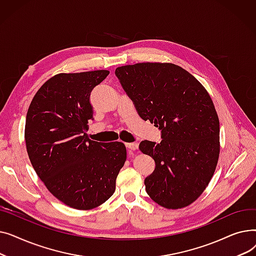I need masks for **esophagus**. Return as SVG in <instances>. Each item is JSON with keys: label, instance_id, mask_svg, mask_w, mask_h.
Here are the masks:
<instances>
[{"label": "esophagus", "instance_id": "1", "mask_svg": "<svg viewBox=\"0 0 256 256\" xmlns=\"http://www.w3.org/2000/svg\"><path fill=\"white\" fill-rule=\"evenodd\" d=\"M138 143H126V148L128 150V152H132V150H136L138 148Z\"/></svg>", "mask_w": 256, "mask_h": 256}]
</instances>
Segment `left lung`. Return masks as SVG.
Wrapping results in <instances>:
<instances>
[{"mask_svg":"<svg viewBox=\"0 0 256 256\" xmlns=\"http://www.w3.org/2000/svg\"><path fill=\"white\" fill-rule=\"evenodd\" d=\"M115 74L139 116L162 134L160 143L139 145L156 163L144 180L147 194L166 208L191 204L208 186L220 152L219 118L208 91L172 63L126 65Z\"/></svg>","mask_w":256,"mask_h":256,"instance_id":"8db88e82","label":"left lung"}]
</instances>
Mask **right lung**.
<instances>
[{"label":"right lung","instance_id":"right-lung-1","mask_svg":"<svg viewBox=\"0 0 256 256\" xmlns=\"http://www.w3.org/2000/svg\"><path fill=\"white\" fill-rule=\"evenodd\" d=\"M110 72L54 76L39 88L26 118L31 164L48 190L66 206L91 210L115 192L126 160L124 143L87 138L93 120L90 94Z\"/></svg>","mask_w":256,"mask_h":256}]
</instances>
